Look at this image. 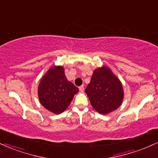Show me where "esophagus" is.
<instances>
[{"label":"esophagus","mask_w":158,"mask_h":158,"mask_svg":"<svg viewBox=\"0 0 158 158\" xmlns=\"http://www.w3.org/2000/svg\"><path fill=\"white\" fill-rule=\"evenodd\" d=\"M79 91H80L81 93L84 92V86H83V85H81V86L79 87Z\"/></svg>","instance_id":"34e87169"}]
</instances>
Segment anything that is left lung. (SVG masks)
Listing matches in <instances>:
<instances>
[{"instance_id":"left-lung-1","label":"left lung","mask_w":158,"mask_h":158,"mask_svg":"<svg viewBox=\"0 0 158 158\" xmlns=\"http://www.w3.org/2000/svg\"><path fill=\"white\" fill-rule=\"evenodd\" d=\"M85 93L92 107L102 115L118 108L123 98L121 81L105 66L94 72Z\"/></svg>"}]
</instances>
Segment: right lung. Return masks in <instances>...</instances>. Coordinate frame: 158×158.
Listing matches in <instances>:
<instances>
[{"instance_id": "obj_1", "label": "right lung", "mask_w": 158, "mask_h": 158, "mask_svg": "<svg viewBox=\"0 0 158 158\" xmlns=\"http://www.w3.org/2000/svg\"><path fill=\"white\" fill-rule=\"evenodd\" d=\"M79 89L64 75L61 66L51 68L42 78L38 87V96L42 105L56 114L62 113L69 106Z\"/></svg>"}]
</instances>
